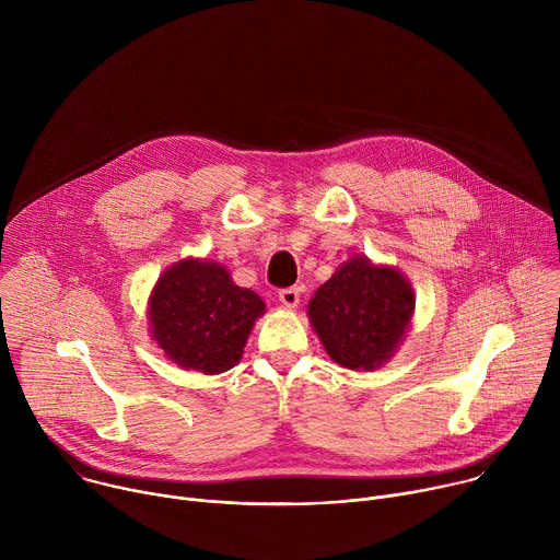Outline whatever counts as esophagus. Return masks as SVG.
<instances>
[{
    "label": "esophagus",
    "instance_id": "1",
    "mask_svg": "<svg viewBox=\"0 0 560 560\" xmlns=\"http://www.w3.org/2000/svg\"><path fill=\"white\" fill-rule=\"evenodd\" d=\"M279 301L288 307H294L299 303V288H294V285L292 288H281L279 290Z\"/></svg>",
    "mask_w": 560,
    "mask_h": 560
}]
</instances>
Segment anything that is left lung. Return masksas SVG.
I'll list each match as a JSON object with an SVG mask.
<instances>
[{
    "label": "left lung",
    "instance_id": "1",
    "mask_svg": "<svg viewBox=\"0 0 560 560\" xmlns=\"http://www.w3.org/2000/svg\"><path fill=\"white\" fill-rule=\"evenodd\" d=\"M415 310L406 277L365 257L343 264L307 303L312 328L343 368L374 370L404 339Z\"/></svg>",
    "mask_w": 560,
    "mask_h": 560
}]
</instances>
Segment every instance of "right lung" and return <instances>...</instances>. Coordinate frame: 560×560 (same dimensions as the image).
<instances>
[{
	"mask_svg": "<svg viewBox=\"0 0 560 560\" xmlns=\"http://www.w3.org/2000/svg\"><path fill=\"white\" fill-rule=\"evenodd\" d=\"M264 312L259 294L234 285L223 266L186 259L156 281L150 328L159 348L177 365L219 374L242 359Z\"/></svg>",
	"mask_w": 560,
	"mask_h": 560,
	"instance_id": "1",
	"label": "right lung"
}]
</instances>
